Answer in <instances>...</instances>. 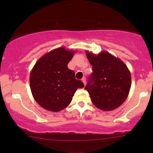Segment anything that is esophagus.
I'll return each mask as SVG.
<instances>
[{
    "instance_id": "obj_1",
    "label": "esophagus",
    "mask_w": 153,
    "mask_h": 153,
    "mask_svg": "<svg viewBox=\"0 0 153 153\" xmlns=\"http://www.w3.org/2000/svg\"><path fill=\"white\" fill-rule=\"evenodd\" d=\"M81 81H83V83H84V85H85V84H86V80H85V77H83V78L82 79H81Z\"/></svg>"
}]
</instances>
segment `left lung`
<instances>
[{
	"label": "left lung",
	"mask_w": 153,
	"mask_h": 153,
	"mask_svg": "<svg viewBox=\"0 0 153 153\" xmlns=\"http://www.w3.org/2000/svg\"><path fill=\"white\" fill-rule=\"evenodd\" d=\"M93 71L85 86L91 101L102 111L116 109L124 103L131 88V77L125 62L108 51L95 54L85 51Z\"/></svg>",
	"instance_id": "left-lung-1"
}]
</instances>
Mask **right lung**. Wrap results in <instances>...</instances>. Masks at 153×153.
Listing matches in <instances>:
<instances>
[{"instance_id": "obj_1", "label": "right lung", "mask_w": 153, "mask_h": 153, "mask_svg": "<svg viewBox=\"0 0 153 153\" xmlns=\"http://www.w3.org/2000/svg\"><path fill=\"white\" fill-rule=\"evenodd\" d=\"M75 52L64 47L51 50L39 58L31 70V93L45 109L53 112L64 109L72 102L75 91L84 87L68 67Z\"/></svg>"}]
</instances>
